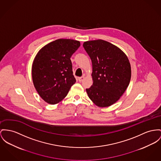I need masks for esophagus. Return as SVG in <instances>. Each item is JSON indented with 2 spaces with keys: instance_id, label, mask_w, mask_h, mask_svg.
Returning <instances> with one entry per match:
<instances>
[{
  "instance_id": "obj_1",
  "label": "esophagus",
  "mask_w": 161,
  "mask_h": 161,
  "mask_svg": "<svg viewBox=\"0 0 161 161\" xmlns=\"http://www.w3.org/2000/svg\"><path fill=\"white\" fill-rule=\"evenodd\" d=\"M84 78H85V77L84 76H82V77H79V82H82V81H83L84 80Z\"/></svg>"
}]
</instances>
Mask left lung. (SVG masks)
I'll list each match as a JSON object with an SVG mask.
<instances>
[{"instance_id":"8db88e82","label":"left lung","mask_w":161,"mask_h":161,"mask_svg":"<svg viewBox=\"0 0 161 161\" xmlns=\"http://www.w3.org/2000/svg\"><path fill=\"white\" fill-rule=\"evenodd\" d=\"M83 46L93 68V83L86 89L88 96L98 107L110 106L129 84L131 68L128 58L117 46L103 40L86 42Z\"/></svg>"}]
</instances>
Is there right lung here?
<instances>
[{
    "instance_id": "obj_1",
    "label": "right lung",
    "mask_w": 161,
    "mask_h": 161,
    "mask_svg": "<svg viewBox=\"0 0 161 161\" xmlns=\"http://www.w3.org/2000/svg\"><path fill=\"white\" fill-rule=\"evenodd\" d=\"M80 46L77 40L58 39L45 45L36 55L32 67L33 83L48 104L60 102L75 84L70 58Z\"/></svg>"
}]
</instances>
